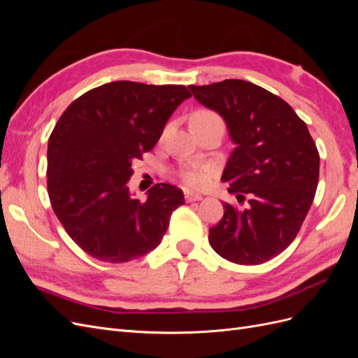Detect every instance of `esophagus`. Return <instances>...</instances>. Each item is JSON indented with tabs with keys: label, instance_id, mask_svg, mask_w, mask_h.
<instances>
[{
	"label": "esophagus",
	"instance_id": "1",
	"mask_svg": "<svg viewBox=\"0 0 358 358\" xmlns=\"http://www.w3.org/2000/svg\"><path fill=\"white\" fill-rule=\"evenodd\" d=\"M183 197H185V200L187 201H199V200H201L203 197L200 196V194H196V192H189V191H185L183 192Z\"/></svg>",
	"mask_w": 358,
	"mask_h": 358
}]
</instances>
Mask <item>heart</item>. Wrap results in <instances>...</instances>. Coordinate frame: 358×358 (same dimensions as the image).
<instances>
[{
	"label": "heart",
	"instance_id": "obj_1",
	"mask_svg": "<svg viewBox=\"0 0 358 358\" xmlns=\"http://www.w3.org/2000/svg\"><path fill=\"white\" fill-rule=\"evenodd\" d=\"M209 122H222V119L220 117L218 113H215L213 110L209 109H199L192 113L191 116V125L197 127V125H204ZM170 125L164 128V133L162 136H166L169 131ZM212 175V167L210 166H197V167H183L178 171V176L183 185L188 188H203L206 183H208L209 178Z\"/></svg>",
	"mask_w": 358,
	"mask_h": 358
}]
</instances>
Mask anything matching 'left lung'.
Returning <instances> with one entry per match:
<instances>
[{"label": "left lung", "instance_id": "1", "mask_svg": "<svg viewBox=\"0 0 358 358\" xmlns=\"http://www.w3.org/2000/svg\"><path fill=\"white\" fill-rule=\"evenodd\" d=\"M189 90L225 119L236 143L221 180L243 208L224 203L209 243L231 263H266L289 246L306 218L318 187V149L292 107L262 86L227 79Z\"/></svg>", "mask_w": 358, "mask_h": 358}]
</instances>
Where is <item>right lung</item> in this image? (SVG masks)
<instances>
[{"instance_id":"right-lung-1","label":"right lung","mask_w":358,"mask_h":358,"mask_svg":"<svg viewBox=\"0 0 358 358\" xmlns=\"http://www.w3.org/2000/svg\"><path fill=\"white\" fill-rule=\"evenodd\" d=\"M189 96L183 85L110 82L80 95L58 119L48 145V194L86 254L127 263L159 245L173 210L183 204L182 189L157 183L142 201L127 183L131 162L154 149Z\"/></svg>"}]
</instances>
